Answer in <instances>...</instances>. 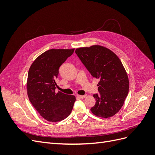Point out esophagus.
<instances>
[{"mask_svg":"<svg viewBox=\"0 0 155 155\" xmlns=\"http://www.w3.org/2000/svg\"><path fill=\"white\" fill-rule=\"evenodd\" d=\"M85 97H86L85 95H78V96H77V97L81 98V99H82V98H85Z\"/></svg>","mask_w":155,"mask_h":155,"instance_id":"obj_1","label":"esophagus"}]
</instances>
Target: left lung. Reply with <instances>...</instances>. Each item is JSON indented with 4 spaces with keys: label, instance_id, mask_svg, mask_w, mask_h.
<instances>
[{
    "label": "left lung",
    "instance_id": "1",
    "mask_svg": "<svg viewBox=\"0 0 155 155\" xmlns=\"http://www.w3.org/2000/svg\"><path fill=\"white\" fill-rule=\"evenodd\" d=\"M75 51L92 77L100 80V94H93L96 104L91 110L104 118L115 115L123 106L129 88L127 74L120 59L100 45L79 48Z\"/></svg>",
    "mask_w": 155,
    "mask_h": 155
}]
</instances>
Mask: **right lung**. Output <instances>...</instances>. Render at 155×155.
<instances>
[{"label": "right lung", "mask_w": 155, "mask_h": 155, "mask_svg": "<svg viewBox=\"0 0 155 155\" xmlns=\"http://www.w3.org/2000/svg\"><path fill=\"white\" fill-rule=\"evenodd\" d=\"M74 51L73 49H50L37 57L28 74L27 94L36 110L51 122L60 121L70 115L76 97L61 92L56 79L59 68Z\"/></svg>", "instance_id": "obj_1"}]
</instances>
